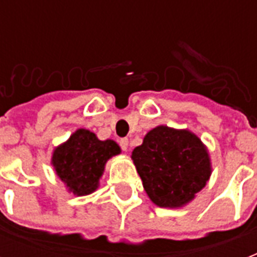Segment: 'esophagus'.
<instances>
[{
  "label": "esophagus",
  "instance_id": "1",
  "mask_svg": "<svg viewBox=\"0 0 257 257\" xmlns=\"http://www.w3.org/2000/svg\"><path fill=\"white\" fill-rule=\"evenodd\" d=\"M118 143H120L121 149H122L124 152H126V151H128V148H129V141H128V139H121V140L118 141Z\"/></svg>",
  "mask_w": 257,
  "mask_h": 257
}]
</instances>
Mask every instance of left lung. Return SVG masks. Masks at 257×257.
I'll return each instance as SVG.
<instances>
[{"label": "left lung", "instance_id": "8db88e82", "mask_svg": "<svg viewBox=\"0 0 257 257\" xmlns=\"http://www.w3.org/2000/svg\"><path fill=\"white\" fill-rule=\"evenodd\" d=\"M145 192L163 208L181 207L201 191L211 176L205 147L189 131L157 126L132 152Z\"/></svg>", "mask_w": 257, "mask_h": 257}]
</instances>
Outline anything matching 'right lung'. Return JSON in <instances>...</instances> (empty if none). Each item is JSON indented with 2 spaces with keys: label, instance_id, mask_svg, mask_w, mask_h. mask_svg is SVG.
Returning <instances> with one entry per match:
<instances>
[{
  "label": "right lung",
  "instance_id": "1",
  "mask_svg": "<svg viewBox=\"0 0 257 257\" xmlns=\"http://www.w3.org/2000/svg\"><path fill=\"white\" fill-rule=\"evenodd\" d=\"M120 153L112 140L100 141L86 129H78L65 144L53 153V167L58 177L74 195L84 196L96 191L105 163Z\"/></svg>",
  "mask_w": 257,
  "mask_h": 257
}]
</instances>
